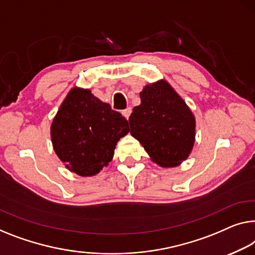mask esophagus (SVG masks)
<instances>
[{
  "label": "esophagus",
  "mask_w": 255,
  "mask_h": 255,
  "mask_svg": "<svg viewBox=\"0 0 255 255\" xmlns=\"http://www.w3.org/2000/svg\"><path fill=\"white\" fill-rule=\"evenodd\" d=\"M130 113H131V109L130 108H127L126 110H124V111H123V115H124L125 118H126L127 120L129 119V116H130Z\"/></svg>",
  "instance_id": "obj_1"
}]
</instances>
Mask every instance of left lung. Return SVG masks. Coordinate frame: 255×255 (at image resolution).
Returning a JSON list of instances; mask_svg holds the SVG:
<instances>
[{
    "instance_id": "obj_1",
    "label": "left lung",
    "mask_w": 255,
    "mask_h": 255,
    "mask_svg": "<svg viewBox=\"0 0 255 255\" xmlns=\"http://www.w3.org/2000/svg\"><path fill=\"white\" fill-rule=\"evenodd\" d=\"M139 96L140 104L129 117L130 134L155 164L180 165L195 143L196 120L191 110L165 80L145 86Z\"/></svg>"
}]
</instances>
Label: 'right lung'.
<instances>
[{
    "label": "right lung",
    "instance_id": "obj_1",
    "mask_svg": "<svg viewBox=\"0 0 255 255\" xmlns=\"http://www.w3.org/2000/svg\"><path fill=\"white\" fill-rule=\"evenodd\" d=\"M51 140L66 168L80 176H93L108 166L116 145L128 134V121L91 91L73 88L51 124Z\"/></svg>",
    "mask_w": 255,
    "mask_h": 255
}]
</instances>
